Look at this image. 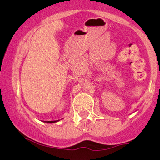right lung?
Here are the masks:
<instances>
[{"mask_svg":"<svg viewBox=\"0 0 160 160\" xmlns=\"http://www.w3.org/2000/svg\"><path fill=\"white\" fill-rule=\"evenodd\" d=\"M58 121H59V120H54V121H44V122H47V123H53V122H58Z\"/></svg>","mask_w":160,"mask_h":160,"instance_id":"right-lung-1","label":"right lung"}]
</instances>
